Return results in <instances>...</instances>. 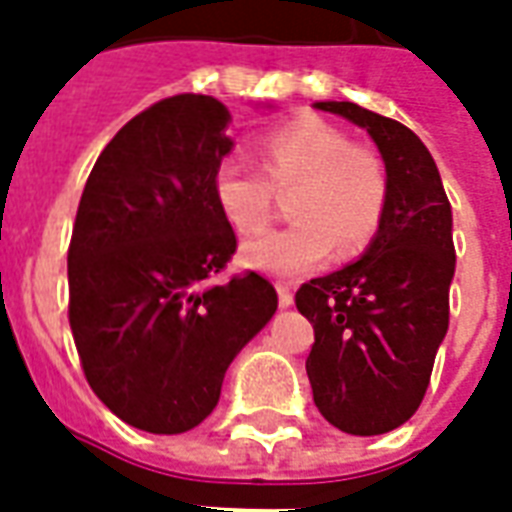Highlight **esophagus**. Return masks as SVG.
Returning a JSON list of instances; mask_svg holds the SVG:
<instances>
[{"instance_id": "1", "label": "esophagus", "mask_w": 512, "mask_h": 512, "mask_svg": "<svg viewBox=\"0 0 512 512\" xmlns=\"http://www.w3.org/2000/svg\"><path fill=\"white\" fill-rule=\"evenodd\" d=\"M277 296H279V307H290L293 304V290L285 282H277Z\"/></svg>"}]
</instances>
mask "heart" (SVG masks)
<instances>
[{"mask_svg":"<svg viewBox=\"0 0 512 512\" xmlns=\"http://www.w3.org/2000/svg\"><path fill=\"white\" fill-rule=\"evenodd\" d=\"M260 169L224 161L213 178V197L224 219L241 235L266 230L279 194L290 197L296 222L260 235L241 249L246 266L277 277H299L329 257L348 260L365 249L381 227L389 197L386 167L376 150L354 145L343 128L321 117H296L268 131L260 145Z\"/></svg>","mask_w":512,"mask_h":512,"instance_id":"1","label":"heart"}]
</instances>
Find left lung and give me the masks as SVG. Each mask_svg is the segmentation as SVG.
Here are the masks:
<instances>
[{"label": "left lung", "instance_id": "8db88e82", "mask_svg": "<svg viewBox=\"0 0 512 512\" xmlns=\"http://www.w3.org/2000/svg\"><path fill=\"white\" fill-rule=\"evenodd\" d=\"M315 106L367 128L386 164V211L365 257L296 290L315 329L307 356L315 406L343 433L378 436L414 417L450 326V200L411 128L351 101Z\"/></svg>", "mask_w": 512, "mask_h": 512}]
</instances>
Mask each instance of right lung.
<instances>
[{"label": "right lung", "mask_w": 512, "mask_h": 512, "mask_svg": "<svg viewBox=\"0 0 512 512\" xmlns=\"http://www.w3.org/2000/svg\"><path fill=\"white\" fill-rule=\"evenodd\" d=\"M227 123L211 95L147 106L98 156L73 222L68 321L84 378L147 433L200 425L235 354L277 312L257 271L211 282L238 246L213 197Z\"/></svg>", "instance_id": "add662e5"}]
</instances>
